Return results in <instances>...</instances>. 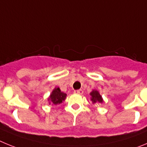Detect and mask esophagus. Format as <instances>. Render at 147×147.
I'll use <instances>...</instances> for the list:
<instances>
[{
	"instance_id": "obj_1",
	"label": "esophagus",
	"mask_w": 147,
	"mask_h": 147,
	"mask_svg": "<svg viewBox=\"0 0 147 147\" xmlns=\"http://www.w3.org/2000/svg\"><path fill=\"white\" fill-rule=\"evenodd\" d=\"M75 93H77L79 95H82L83 93V90H76L75 91Z\"/></svg>"
}]
</instances>
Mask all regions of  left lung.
<instances>
[{"mask_svg":"<svg viewBox=\"0 0 147 147\" xmlns=\"http://www.w3.org/2000/svg\"><path fill=\"white\" fill-rule=\"evenodd\" d=\"M90 101L92 102L93 104L96 103H103L104 100L102 98V96L99 93V92L96 90H93L90 93Z\"/></svg>","mask_w":147,"mask_h":147,"instance_id":"1","label":"left lung"}]
</instances>
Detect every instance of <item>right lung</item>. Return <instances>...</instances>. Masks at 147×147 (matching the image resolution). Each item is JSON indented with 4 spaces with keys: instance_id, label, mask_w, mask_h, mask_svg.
<instances>
[{
    "instance_id": "obj_1",
    "label": "right lung",
    "mask_w": 147,
    "mask_h": 147,
    "mask_svg": "<svg viewBox=\"0 0 147 147\" xmlns=\"http://www.w3.org/2000/svg\"><path fill=\"white\" fill-rule=\"evenodd\" d=\"M66 96H67V94L61 91L59 88L56 87L48 98V101L49 102V105H57L64 102Z\"/></svg>"
}]
</instances>
